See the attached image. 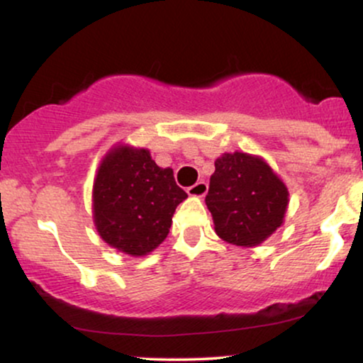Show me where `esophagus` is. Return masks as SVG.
Returning a JSON list of instances; mask_svg holds the SVG:
<instances>
[{"mask_svg":"<svg viewBox=\"0 0 363 363\" xmlns=\"http://www.w3.org/2000/svg\"><path fill=\"white\" fill-rule=\"evenodd\" d=\"M206 193H208V184L205 181H199V182H196L194 186L187 187V194L194 196V198H203Z\"/></svg>","mask_w":363,"mask_h":363,"instance_id":"34e87169","label":"esophagus"}]
</instances>
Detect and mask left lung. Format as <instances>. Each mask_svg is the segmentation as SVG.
Listing matches in <instances>:
<instances>
[{
	"label": "left lung",
	"instance_id": "8db88e82",
	"mask_svg": "<svg viewBox=\"0 0 363 363\" xmlns=\"http://www.w3.org/2000/svg\"><path fill=\"white\" fill-rule=\"evenodd\" d=\"M205 201L220 239L254 247L283 223L289 189L261 157L223 153L215 160Z\"/></svg>",
	"mask_w": 363,
	"mask_h": 363
}]
</instances>
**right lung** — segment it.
<instances>
[{"label":"right lung","mask_w":363,"mask_h":363,"mask_svg":"<svg viewBox=\"0 0 363 363\" xmlns=\"http://www.w3.org/2000/svg\"><path fill=\"white\" fill-rule=\"evenodd\" d=\"M186 198L174 170L158 167L147 148L119 145L104 157L95 177V227L111 247L145 256L164 242Z\"/></svg>","instance_id":"right-lung-1"}]
</instances>
